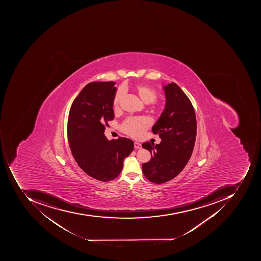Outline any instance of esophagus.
<instances>
[{
  "label": "esophagus",
  "instance_id": "obj_1",
  "mask_svg": "<svg viewBox=\"0 0 261 261\" xmlns=\"http://www.w3.org/2000/svg\"><path fill=\"white\" fill-rule=\"evenodd\" d=\"M134 147L136 149H141L142 148L141 143H138V142H135Z\"/></svg>",
  "mask_w": 261,
  "mask_h": 261
}]
</instances>
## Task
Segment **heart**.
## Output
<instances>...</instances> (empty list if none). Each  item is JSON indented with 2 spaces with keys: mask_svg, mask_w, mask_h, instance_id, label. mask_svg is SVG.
<instances>
[{
  "mask_svg": "<svg viewBox=\"0 0 261 261\" xmlns=\"http://www.w3.org/2000/svg\"><path fill=\"white\" fill-rule=\"evenodd\" d=\"M134 90L137 92V96L141 99L142 102L146 104L151 102L153 104L154 108H161V105L153 102L157 98V92L154 89L149 87L147 85L139 84L135 86ZM124 93H125V90L123 88L117 91L113 101L114 109H117L119 107L120 102L124 97ZM150 124H151V121L146 117L128 118L123 124L122 130L124 133L129 135L132 137L140 138L143 136V133L150 126Z\"/></svg>",
  "mask_w": 261,
  "mask_h": 261,
  "instance_id": "heart-1",
  "label": "heart"
}]
</instances>
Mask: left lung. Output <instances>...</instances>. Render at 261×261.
<instances>
[{"label": "left lung", "instance_id": "obj_1", "mask_svg": "<svg viewBox=\"0 0 261 261\" xmlns=\"http://www.w3.org/2000/svg\"><path fill=\"white\" fill-rule=\"evenodd\" d=\"M165 109L152 127L162 142L142 144L151 153V159L143 164V174L148 180L161 184L176 177L190 160L196 140L195 112L186 94L174 82L163 86Z\"/></svg>", "mask_w": 261, "mask_h": 261}]
</instances>
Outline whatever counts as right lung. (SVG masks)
<instances>
[{
	"mask_svg": "<svg viewBox=\"0 0 261 261\" xmlns=\"http://www.w3.org/2000/svg\"><path fill=\"white\" fill-rule=\"evenodd\" d=\"M115 82H91L73 100L69 113L67 137L72 154L81 169L102 182L115 179L123 162L134 148L133 140L124 137L108 140L105 124L114 119L113 101Z\"/></svg>",
	"mask_w": 261,
	"mask_h": 261,
	"instance_id": "1",
	"label": "right lung"
}]
</instances>
